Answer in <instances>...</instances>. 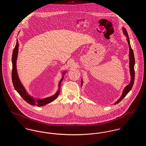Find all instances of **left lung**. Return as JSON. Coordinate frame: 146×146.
<instances>
[{"label":"left lung","instance_id":"obj_1","mask_svg":"<svg viewBox=\"0 0 146 146\" xmlns=\"http://www.w3.org/2000/svg\"><path fill=\"white\" fill-rule=\"evenodd\" d=\"M123 31L124 33V35H125V36L126 37V40L128 42L129 44V69H130V76H131V80L130 83L123 90V93L121 94V97H120L118 100V101L114 103V104H117L119 102H120L124 97L125 96L129 93V92L131 90V89H132L133 84L134 83V80H135V70H134V66H135V57H134V54H133V51L132 50V48L131 47L130 45V42L129 40V38L127 35V31L126 30L125 28H123ZM81 85L82 86L83 85V80L82 79V82H81Z\"/></svg>","mask_w":146,"mask_h":146}]
</instances>
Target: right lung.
I'll list each match as a JSON object with an SVG mask.
<instances>
[{
    "mask_svg": "<svg viewBox=\"0 0 146 146\" xmlns=\"http://www.w3.org/2000/svg\"><path fill=\"white\" fill-rule=\"evenodd\" d=\"M19 42L17 39L16 44L13 50V56H12V64H13L12 80H13V83L14 85L15 89L27 103L33 106L41 107L52 102L57 97H58V96L60 94L61 83L63 79L64 75L66 73V71L63 72L62 79L58 83V89L54 95L50 97L44 98H35H35L32 96L28 94V92L26 90V89L25 88L22 84L21 83V81L18 76L17 68H16V61H17L18 52H19Z\"/></svg>",
    "mask_w": 146,
    "mask_h": 146,
    "instance_id": "obj_1",
    "label": "right lung"
}]
</instances>
